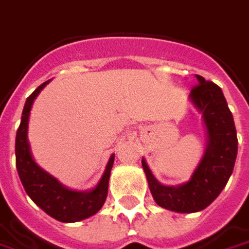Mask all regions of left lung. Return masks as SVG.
<instances>
[{"mask_svg":"<svg viewBox=\"0 0 249 249\" xmlns=\"http://www.w3.org/2000/svg\"><path fill=\"white\" fill-rule=\"evenodd\" d=\"M196 79L198 85L192 88L189 99L202 113L208 146L191 179L177 187L163 185L142 159L153 199L159 206L178 213L203 211L219 196L231 176L238 149L232 114L222 89L200 75H196Z\"/></svg>","mask_w":249,"mask_h":249,"instance_id":"obj_1","label":"left lung"}]
</instances>
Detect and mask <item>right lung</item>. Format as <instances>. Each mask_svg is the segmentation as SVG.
Listing matches in <instances>:
<instances>
[{"instance_id":"right-lung-1","label":"right lung","mask_w":249,"mask_h":249,"mask_svg":"<svg viewBox=\"0 0 249 249\" xmlns=\"http://www.w3.org/2000/svg\"><path fill=\"white\" fill-rule=\"evenodd\" d=\"M44 82L26 99L23 107L20 125L18 128L15 155L19 178L26 194L37 205L55 220L64 223H73L88 219L102 209L107 198L108 179L113 168L114 155L110 157L103 177L90 191H72L61 184L57 178L50 176L47 171L38 167L30 153V146L27 142V124L32 104L41 89L49 83Z\"/></svg>"}]
</instances>
